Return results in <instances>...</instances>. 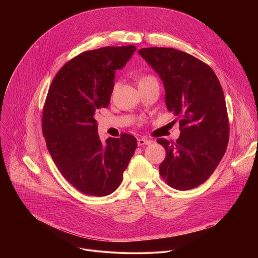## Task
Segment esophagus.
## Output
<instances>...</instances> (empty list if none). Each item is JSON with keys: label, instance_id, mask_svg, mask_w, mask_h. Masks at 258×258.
Masks as SVG:
<instances>
[{"label": "esophagus", "instance_id": "esophagus-1", "mask_svg": "<svg viewBox=\"0 0 258 258\" xmlns=\"http://www.w3.org/2000/svg\"><path fill=\"white\" fill-rule=\"evenodd\" d=\"M151 141L150 140H147L145 138H140L138 139V145L139 146H144V145H150Z\"/></svg>", "mask_w": 258, "mask_h": 258}]
</instances>
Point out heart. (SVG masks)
<instances>
[{
    "label": "heart",
    "instance_id": "obj_1",
    "mask_svg": "<svg viewBox=\"0 0 258 258\" xmlns=\"http://www.w3.org/2000/svg\"><path fill=\"white\" fill-rule=\"evenodd\" d=\"M151 80H155L153 77L151 76H144L142 77L140 80H139V84H142V83H145V82H148V81H151Z\"/></svg>",
    "mask_w": 258,
    "mask_h": 258
}]
</instances>
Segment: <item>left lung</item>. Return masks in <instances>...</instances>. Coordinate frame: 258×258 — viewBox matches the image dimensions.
Listing matches in <instances>:
<instances>
[{"label":"left lung","mask_w":258,"mask_h":258,"mask_svg":"<svg viewBox=\"0 0 258 258\" xmlns=\"http://www.w3.org/2000/svg\"><path fill=\"white\" fill-rule=\"evenodd\" d=\"M139 54L160 77L169 111L179 118L175 142L158 139L166 157L159 173L168 186L190 190L203 183L224 157L230 126L224 91L213 70L172 48H143Z\"/></svg>","instance_id":"obj_1"}]
</instances>
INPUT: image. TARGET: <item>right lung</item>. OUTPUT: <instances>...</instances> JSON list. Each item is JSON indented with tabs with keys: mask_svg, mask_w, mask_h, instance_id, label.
Segmentation results:
<instances>
[{
	"mask_svg": "<svg viewBox=\"0 0 258 258\" xmlns=\"http://www.w3.org/2000/svg\"><path fill=\"white\" fill-rule=\"evenodd\" d=\"M136 50L131 45L84 52L57 72L49 89L42 117L47 148L62 175L86 195L113 193L136 151L130 134L103 143L94 116L109 105L115 71Z\"/></svg>",
	"mask_w": 258,
	"mask_h": 258,
	"instance_id": "add662e5",
	"label": "right lung"
}]
</instances>
